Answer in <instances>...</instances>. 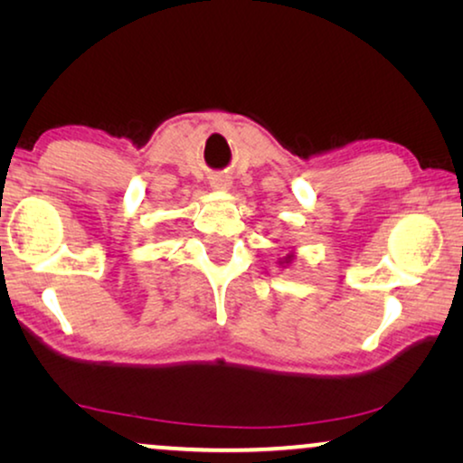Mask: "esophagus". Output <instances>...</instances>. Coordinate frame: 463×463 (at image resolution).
I'll return each mask as SVG.
<instances>
[{
  "label": "esophagus",
  "mask_w": 463,
  "mask_h": 463,
  "mask_svg": "<svg viewBox=\"0 0 463 463\" xmlns=\"http://www.w3.org/2000/svg\"><path fill=\"white\" fill-rule=\"evenodd\" d=\"M211 187L217 189V192H230L232 179H230V176H225V175H217V176H213Z\"/></svg>",
  "instance_id": "obj_1"
}]
</instances>
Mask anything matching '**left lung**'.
Instances as JSON below:
<instances>
[{
	"instance_id": "obj_1",
	"label": "left lung",
	"mask_w": 463,
	"mask_h": 463,
	"mask_svg": "<svg viewBox=\"0 0 463 463\" xmlns=\"http://www.w3.org/2000/svg\"><path fill=\"white\" fill-rule=\"evenodd\" d=\"M293 261H295V252H288L287 257H284V259H280V261H278V265H280V268H288V265L293 263Z\"/></svg>"
}]
</instances>
